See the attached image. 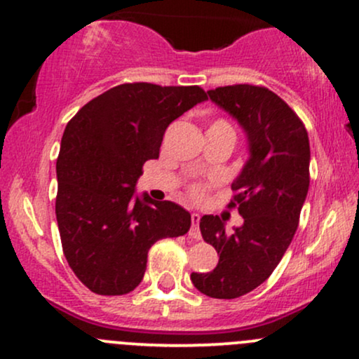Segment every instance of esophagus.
Segmentation results:
<instances>
[{"mask_svg": "<svg viewBox=\"0 0 359 359\" xmlns=\"http://www.w3.org/2000/svg\"><path fill=\"white\" fill-rule=\"evenodd\" d=\"M191 221H192V226H191V231H189V234H191V238H194V240H201V231H199L201 216L197 212H194L191 216Z\"/></svg>", "mask_w": 359, "mask_h": 359, "instance_id": "1", "label": "esophagus"}]
</instances>
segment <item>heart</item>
Here are the masks:
<instances>
[{"instance_id":"1","label":"heart","mask_w":359,"mask_h":359,"mask_svg":"<svg viewBox=\"0 0 359 359\" xmlns=\"http://www.w3.org/2000/svg\"><path fill=\"white\" fill-rule=\"evenodd\" d=\"M211 126H226V128H231L228 125L226 121H222V119H219V121H214ZM192 197L194 199H201L203 197V189L201 187H192Z\"/></svg>"}]
</instances>
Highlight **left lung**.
I'll return each instance as SVG.
<instances>
[{"label":"left lung","mask_w":359,"mask_h":359,"mask_svg":"<svg viewBox=\"0 0 359 359\" xmlns=\"http://www.w3.org/2000/svg\"><path fill=\"white\" fill-rule=\"evenodd\" d=\"M208 94L245 130L250 156L231 184L229 203L243 224L228 233L219 216L201 217L204 241L216 248L219 262L191 280L208 297L236 299L270 277L297 231L309 191L311 147L304 123L270 89L236 84Z\"/></svg>","instance_id":"8db88e82"}]
</instances>
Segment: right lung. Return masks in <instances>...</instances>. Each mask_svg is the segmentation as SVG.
<instances>
[{
  "mask_svg": "<svg viewBox=\"0 0 359 359\" xmlns=\"http://www.w3.org/2000/svg\"><path fill=\"white\" fill-rule=\"evenodd\" d=\"M205 100L199 86L121 84L82 106L65 126L57 224L69 266L94 294L137 288L151 245L191 228V214L179 204L135 191L143 163L158 158L167 126Z\"/></svg>",
  "mask_w": 359,
  "mask_h": 359,
  "instance_id": "right-lung-1",
  "label": "right lung"
}]
</instances>
